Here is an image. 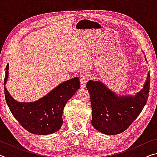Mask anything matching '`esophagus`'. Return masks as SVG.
<instances>
[{"instance_id":"obj_1","label":"esophagus","mask_w":157,"mask_h":157,"mask_svg":"<svg viewBox=\"0 0 157 157\" xmlns=\"http://www.w3.org/2000/svg\"><path fill=\"white\" fill-rule=\"evenodd\" d=\"M79 80H80L82 88H85L86 87V83L88 80V77L86 75H82L79 77Z\"/></svg>"}]
</instances>
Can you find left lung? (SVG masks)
I'll return each mask as SVG.
<instances>
[{
	"instance_id": "obj_1",
	"label": "left lung",
	"mask_w": 157,
	"mask_h": 157,
	"mask_svg": "<svg viewBox=\"0 0 157 157\" xmlns=\"http://www.w3.org/2000/svg\"><path fill=\"white\" fill-rule=\"evenodd\" d=\"M150 76L140 91L134 96H118L100 81L89 80L86 88L90 94L92 108V125L107 135L123 132L131 125L147 102Z\"/></svg>"
}]
</instances>
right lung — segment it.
Returning <instances> with one entry per match:
<instances>
[{
    "label": "right lung",
    "mask_w": 157,
    "mask_h": 157,
    "mask_svg": "<svg viewBox=\"0 0 157 157\" xmlns=\"http://www.w3.org/2000/svg\"><path fill=\"white\" fill-rule=\"evenodd\" d=\"M4 85L8 75L6 66ZM80 88L78 77L60 84L46 96L33 102H18L4 86L5 98L12 115L23 128L32 134L46 135L59 130L62 125V113L66 102Z\"/></svg>",
    "instance_id": "right-lung-1"
}]
</instances>
